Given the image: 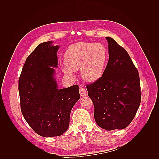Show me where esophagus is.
I'll use <instances>...</instances> for the list:
<instances>
[{"mask_svg":"<svg viewBox=\"0 0 159 159\" xmlns=\"http://www.w3.org/2000/svg\"><path fill=\"white\" fill-rule=\"evenodd\" d=\"M80 93L81 97H84V96H85L88 94L87 90H86V89H85V88H80Z\"/></svg>","mask_w":159,"mask_h":159,"instance_id":"34e87169","label":"esophagus"}]
</instances>
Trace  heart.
<instances>
[{
    "mask_svg": "<svg viewBox=\"0 0 159 159\" xmlns=\"http://www.w3.org/2000/svg\"><path fill=\"white\" fill-rule=\"evenodd\" d=\"M108 59V52L101 43L78 42L70 45L64 53L66 66L62 70L69 77L80 69L83 79L94 82L103 74Z\"/></svg>",
    "mask_w": 159,
    "mask_h": 159,
    "instance_id": "b5f03b06",
    "label": "heart"
}]
</instances>
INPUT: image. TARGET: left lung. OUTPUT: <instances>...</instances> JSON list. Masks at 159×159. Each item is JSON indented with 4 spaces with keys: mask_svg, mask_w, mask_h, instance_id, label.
Masks as SVG:
<instances>
[{
    "mask_svg": "<svg viewBox=\"0 0 159 159\" xmlns=\"http://www.w3.org/2000/svg\"><path fill=\"white\" fill-rule=\"evenodd\" d=\"M108 42L109 61L102 77L87 85L94 105V118L107 131L126 128L141 103L139 72L127 51L112 38Z\"/></svg>",
    "mask_w": 159,
    "mask_h": 159,
    "instance_id": "1",
    "label": "left lung"
}]
</instances>
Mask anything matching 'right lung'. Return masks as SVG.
Wrapping results in <instances>:
<instances>
[{
    "mask_svg": "<svg viewBox=\"0 0 159 159\" xmlns=\"http://www.w3.org/2000/svg\"><path fill=\"white\" fill-rule=\"evenodd\" d=\"M43 42L28 56L18 81L21 111L28 124L44 137L68 129L72 107L80 98L78 85L58 89L55 78L60 46Z\"/></svg>",
    "mask_w": 159,
    "mask_h": 159,
    "instance_id": "add662e5",
    "label": "right lung"
}]
</instances>
